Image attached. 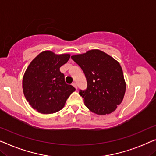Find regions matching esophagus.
Masks as SVG:
<instances>
[{
	"mask_svg": "<svg viewBox=\"0 0 156 156\" xmlns=\"http://www.w3.org/2000/svg\"><path fill=\"white\" fill-rule=\"evenodd\" d=\"M72 85H73V86H74V87H75V88H76V89H77V85H76V83H75V82H74V83H72Z\"/></svg>",
	"mask_w": 156,
	"mask_h": 156,
	"instance_id": "1",
	"label": "esophagus"
}]
</instances>
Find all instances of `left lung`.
Wrapping results in <instances>:
<instances>
[{"mask_svg": "<svg viewBox=\"0 0 156 156\" xmlns=\"http://www.w3.org/2000/svg\"><path fill=\"white\" fill-rule=\"evenodd\" d=\"M71 58L81 68L86 78V89L79 90L85 106L100 115L115 111L121 104L126 91L119 63L98 49L72 56Z\"/></svg>", "mask_w": 156, "mask_h": 156, "instance_id": "8db88e82", "label": "left lung"}]
</instances>
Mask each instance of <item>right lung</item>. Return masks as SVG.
<instances>
[{"mask_svg": "<svg viewBox=\"0 0 156 156\" xmlns=\"http://www.w3.org/2000/svg\"><path fill=\"white\" fill-rule=\"evenodd\" d=\"M69 54L56 55L50 51L39 54L30 63L23 80L25 97L32 107L42 114L61 110L70 95L76 90L65 82L60 67L69 61Z\"/></svg>", "mask_w": 156, "mask_h": 156, "instance_id": "right-lung-1", "label": "right lung"}]
</instances>
